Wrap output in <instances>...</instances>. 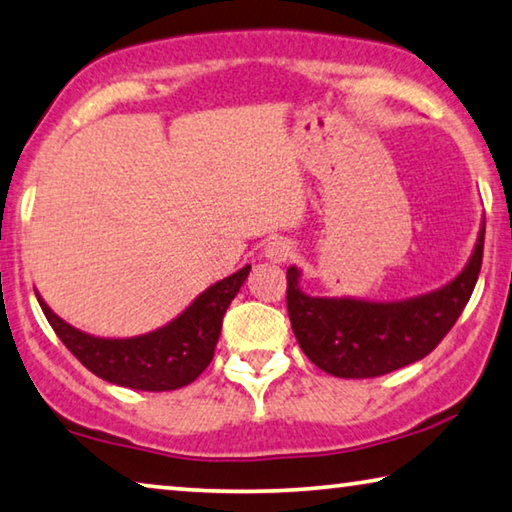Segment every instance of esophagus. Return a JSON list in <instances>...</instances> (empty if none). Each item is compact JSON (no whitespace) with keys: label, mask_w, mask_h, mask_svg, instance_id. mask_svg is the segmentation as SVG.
<instances>
[{"label":"esophagus","mask_w":512,"mask_h":512,"mask_svg":"<svg viewBox=\"0 0 512 512\" xmlns=\"http://www.w3.org/2000/svg\"><path fill=\"white\" fill-rule=\"evenodd\" d=\"M291 253H294V246H291L289 239H282V237L269 241V246L264 248V257L271 259L273 264L287 262V259L291 257Z\"/></svg>","instance_id":"obj_1"}]
</instances>
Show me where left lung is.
I'll return each mask as SVG.
<instances>
[{
    "instance_id": "8db88e82",
    "label": "left lung",
    "mask_w": 512,
    "mask_h": 512,
    "mask_svg": "<svg viewBox=\"0 0 512 512\" xmlns=\"http://www.w3.org/2000/svg\"><path fill=\"white\" fill-rule=\"evenodd\" d=\"M485 223L472 257L444 287L405 300L310 296L300 269H287V310L298 346L316 367L337 378H376L426 358L453 328L476 287Z\"/></svg>"
}]
</instances>
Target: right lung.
I'll return each mask as SVG.
<instances>
[{"instance_id":"right-lung-1","label":"right lung","mask_w":512,"mask_h":512,"mask_svg":"<svg viewBox=\"0 0 512 512\" xmlns=\"http://www.w3.org/2000/svg\"><path fill=\"white\" fill-rule=\"evenodd\" d=\"M248 273L250 266H243L230 278L207 287L166 326L123 339L81 332L54 314L38 291L36 298L61 342L97 378L141 392H170L193 383L209 367L221 337L223 316Z\"/></svg>"}]
</instances>
